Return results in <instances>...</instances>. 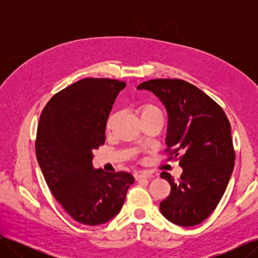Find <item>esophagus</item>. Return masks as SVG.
Listing matches in <instances>:
<instances>
[{
    "label": "esophagus",
    "instance_id": "esophagus-1",
    "mask_svg": "<svg viewBox=\"0 0 258 258\" xmlns=\"http://www.w3.org/2000/svg\"><path fill=\"white\" fill-rule=\"evenodd\" d=\"M136 179H141V178H151L152 174L150 172H141V173H136Z\"/></svg>",
    "mask_w": 258,
    "mask_h": 258
}]
</instances>
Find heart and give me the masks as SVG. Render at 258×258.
<instances>
[{
  "instance_id": "1",
  "label": "heart",
  "mask_w": 258,
  "mask_h": 258,
  "mask_svg": "<svg viewBox=\"0 0 258 258\" xmlns=\"http://www.w3.org/2000/svg\"><path fill=\"white\" fill-rule=\"evenodd\" d=\"M137 112L140 116V118H141V120L151 119V118H159V119L163 120V113L161 111V108L158 105H156L155 103H152V102L141 103L137 107ZM115 118H116V116L114 114L108 116V118L105 123L106 131H110L112 129L113 124L115 122Z\"/></svg>"
}]
</instances>
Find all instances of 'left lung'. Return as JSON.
Returning a JSON list of instances; mask_svg holds the SVG:
<instances>
[{"label": "left lung", "mask_w": 258, "mask_h": 258, "mask_svg": "<svg viewBox=\"0 0 258 258\" xmlns=\"http://www.w3.org/2000/svg\"><path fill=\"white\" fill-rule=\"evenodd\" d=\"M138 89L154 92L165 104L169 127L167 160H178L183 173L160 202V212L178 226H196L213 212L228 185L236 152L230 122L223 108L196 86L178 79H156Z\"/></svg>", "instance_id": "left-lung-1"}]
</instances>
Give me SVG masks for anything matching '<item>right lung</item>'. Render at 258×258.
Wrapping results in <instances>:
<instances>
[{
    "mask_svg": "<svg viewBox=\"0 0 258 258\" xmlns=\"http://www.w3.org/2000/svg\"><path fill=\"white\" fill-rule=\"evenodd\" d=\"M122 81L84 79L57 92L43 108L35 154L53 197L73 220L96 226L120 211L135 178L92 167V151L105 143V123Z\"/></svg>",
    "mask_w": 258,
    "mask_h": 258,
    "instance_id": "right-lung-1",
    "label": "right lung"
}]
</instances>
